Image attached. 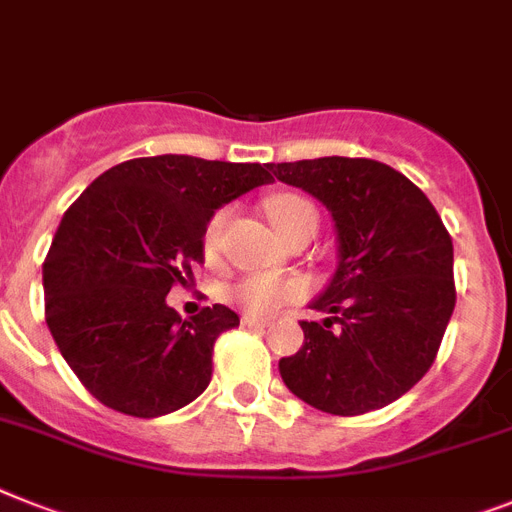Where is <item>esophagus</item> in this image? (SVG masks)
<instances>
[{
    "instance_id": "1",
    "label": "esophagus",
    "mask_w": 512,
    "mask_h": 512,
    "mask_svg": "<svg viewBox=\"0 0 512 512\" xmlns=\"http://www.w3.org/2000/svg\"><path fill=\"white\" fill-rule=\"evenodd\" d=\"M243 324H246L248 329H264V327H269V322H266V319H256V316H243Z\"/></svg>"
}]
</instances>
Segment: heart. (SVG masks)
I'll return each instance as SVG.
<instances>
[{
  "mask_svg": "<svg viewBox=\"0 0 512 512\" xmlns=\"http://www.w3.org/2000/svg\"><path fill=\"white\" fill-rule=\"evenodd\" d=\"M266 217L277 230V235L298 230V227L316 225V209L308 204L306 198L293 196V193H277L266 201ZM225 225V211L214 214L204 232L206 251L214 253L219 246V235ZM303 293V285L295 280H282V277H269V274H251L243 277L235 285L227 287V298L232 306L246 311L248 316H269L274 314L282 303L293 301Z\"/></svg>",
  "mask_w": 512,
  "mask_h": 512,
  "instance_id": "obj_1",
  "label": "heart"
}]
</instances>
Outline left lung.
Segmentation results:
<instances>
[{
    "label": "left lung",
    "mask_w": 512,
    "mask_h": 512,
    "mask_svg": "<svg viewBox=\"0 0 512 512\" xmlns=\"http://www.w3.org/2000/svg\"><path fill=\"white\" fill-rule=\"evenodd\" d=\"M332 214L337 269L301 322L303 345L280 358L287 390L316 411L358 416L424 377L455 308L453 240L432 201L374 159L322 156L269 164Z\"/></svg>",
    "instance_id": "obj_1"
}]
</instances>
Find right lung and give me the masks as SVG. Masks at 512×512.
<instances>
[{
  "mask_svg": "<svg viewBox=\"0 0 512 512\" xmlns=\"http://www.w3.org/2000/svg\"><path fill=\"white\" fill-rule=\"evenodd\" d=\"M266 183L269 164L143 156L96 177L65 211L44 261L46 324L96 400L156 418L209 387L214 342L238 314L214 303L183 319L167 293L204 264L214 211Z\"/></svg>",
  "mask_w": 512,
  "mask_h": 512,
  "instance_id": "right-lung-1",
  "label": "right lung"
}]
</instances>
